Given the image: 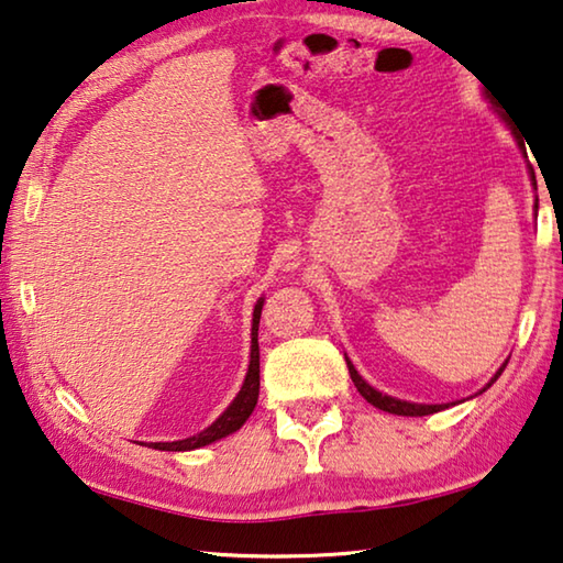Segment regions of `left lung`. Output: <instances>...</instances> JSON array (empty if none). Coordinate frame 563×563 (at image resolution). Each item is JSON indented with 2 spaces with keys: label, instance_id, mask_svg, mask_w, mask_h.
Listing matches in <instances>:
<instances>
[{
  "label": "left lung",
  "instance_id": "left-lung-1",
  "mask_svg": "<svg viewBox=\"0 0 563 563\" xmlns=\"http://www.w3.org/2000/svg\"><path fill=\"white\" fill-rule=\"evenodd\" d=\"M519 146H521V144H519ZM529 178H531V186L537 188V178H533V170H531V166H529ZM533 208H539V198H537V206H533ZM345 360H347L350 377H352V383H355L357 393H360L362 397H365L369 405H375L377 409H383V412L399 415V417H424V415H434V412H440V409H446V407H452V405H454V402H444V405H419V402H407V399H397V397L383 395V393H379V389H375L373 385L367 383L365 377H362V375L357 373L355 365H352L347 355H345ZM507 362H509V360H507ZM507 362H504V365L497 369V373H494V377L489 379V383L484 385L476 395L487 393V389H489L494 383H497L499 375L504 373V367H507ZM476 395H474V397H476Z\"/></svg>",
  "mask_w": 563,
  "mask_h": 563
}]
</instances>
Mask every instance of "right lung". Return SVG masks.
<instances>
[{"instance_id":"obj_1","label":"right lung","mask_w":563,"mask_h":563,"mask_svg":"<svg viewBox=\"0 0 563 563\" xmlns=\"http://www.w3.org/2000/svg\"><path fill=\"white\" fill-rule=\"evenodd\" d=\"M265 298H258L253 308V328H251V362H247V373L241 385V393L235 395L231 405L225 407V412L216 419L213 424H208L203 432L194 437H186V440L176 442H151L146 446H154L161 452H190L201 450L206 444H213L223 437L233 434L245 424V419L253 415L255 405H258V393H261V350H258V322H261V310H263Z\"/></svg>"}]
</instances>
